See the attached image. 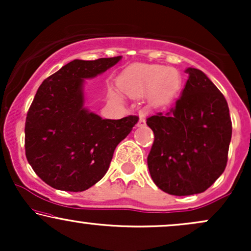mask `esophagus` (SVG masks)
<instances>
[{
	"instance_id": "obj_1",
	"label": "esophagus",
	"mask_w": 251,
	"mask_h": 251,
	"mask_svg": "<svg viewBox=\"0 0 251 251\" xmlns=\"http://www.w3.org/2000/svg\"><path fill=\"white\" fill-rule=\"evenodd\" d=\"M145 125V116L144 114H140L139 116V123H138V126H144Z\"/></svg>"
}]
</instances>
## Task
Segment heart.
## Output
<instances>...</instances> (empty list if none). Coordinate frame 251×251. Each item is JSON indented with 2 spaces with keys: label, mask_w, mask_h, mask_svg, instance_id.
<instances>
[{
  "label": "heart",
  "mask_w": 251,
  "mask_h": 251,
  "mask_svg": "<svg viewBox=\"0 0 251 251\" xmlns=\"http://www.w3.org/2000/svg\"><path fill=\"white\" fill-rule=\"evenodd\" d=\"M180 85L179 74L172 68L155 65H135L129 67L119 79L125 93L133 97L153 93L154 100L166 101L175 96Z\"/></svg>",
  "instance_id": "1"
}]
</instances>
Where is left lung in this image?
<instances>
[{
    "instance_id": "8db88e82",
    "label": "left lung",
    "mask_w": 251,
    "mask_h": 251,
    "mask_svg": "<svg viewBox=\"0 0 251 251\" xmlns=\"http://www.w3.org/2000/svg\"><path fill=\"white\" fill-rule=\"evenodd\" d=\"M180 98L168 113L148 118L154 142L148 157L155 185L175 196L201 194L223 174L231 119L223 94L203 72L189 67Z\"/></svg>"
}]
</instances>
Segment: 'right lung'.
I'll return each instance as SVG.
<instances>
[{
    "label": "right lung",
    "instance_id": "obj_1",
    "mask_svg": "<svg viewBox=\"0 0 251 251\" xmlns=\"http://www.w3.org/2000/svg\"><path fill=\"white\" fill-rule=\"evenodd\" d=\"M122 56L73 60L45 80L25 119V157L51 188L81 192L109 168L117 145L139 118L102 119L85 106V80L109 70Z\"/></svg>",
    "mask_w": 251,
    "mask_h": 251
}]
</instances>
